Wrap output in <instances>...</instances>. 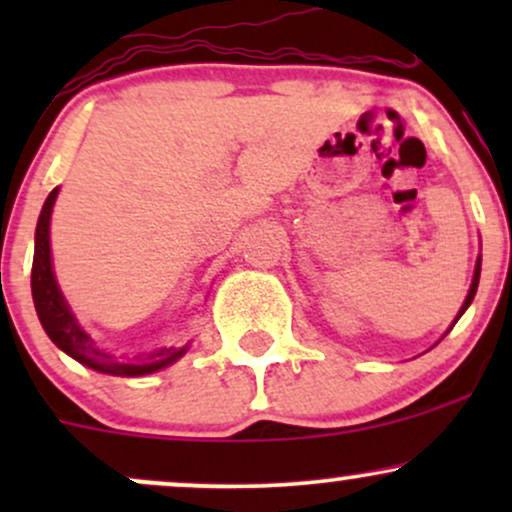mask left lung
<instances>
[{"mask_svg": "<svg viewBox=\"0 0 512 512\" xmlns=\"http://www.w3.org/2000/svg\"><path fill=\"white\" fill-rule=\"evenodd\" d=\"M479 276H481V255L477 257V264H474V276H472V284H469V291H467V298H464V303H462V308L457 310V317L455 320H452V325H450V330L452 327H455V322L460 320V317L464 315V310L469 308V305H472V301H474V296H477V286H479ZM448 330V332H450ZM445 332V334H448Z\"/></svg>", "mask_w": 512, "mask_h": 512, "instance_id": "1", "label": "left lung"}]
</instances>
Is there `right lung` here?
<instances>
[{
  "instance_id": "obj_1",
  "label": "right lung",
  "mask_w": 512,
  "mask_h": 512,
  "mask_svg": "<svg viewBox=\"0 0 512 512\" xmlns=\"http://www.w3.org/2000/svg\"><path fill=\"white\" fill-rule=\"evenodd\" d=\"M60 187L50 192L45 199L43 211L38 216V226H35V252H33V272H31V291L35 313H38L40 325L48 337L55 342L57 349L72 356L81 366L98 370L105 375H120V378H139V375L156 373V370L173 366L178 358L187 354L190 346H161V349L149 351V354H137L132 358H122L105 351L98 346L96 339L79 325L76 315L69 308L67 298L62 296L60 284L55 279V269H52V250H50V219L52 207H55Z\"/></svg>"
}]
</instances>
